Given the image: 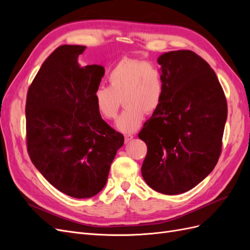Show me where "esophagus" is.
I'll return each mask as SVG.
<instances>
[{
  "label": "esophagus",
  "instance_id": "34e87169",
  "mask_svg": "<svg viewBox=\"0 0 250 250\" xmlns=\"http://www.w3.org/2000/svg\"><path fill=\"white\" fill-rule=\"evenodd\" d=\"M133 139V134H125V143H129Z\"/></svg>",
  "mask_w": 250,
  "mask_h": 250
}]
</instances>
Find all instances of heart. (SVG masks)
I'll use <instances>...</instances> for the list:
<instances>
[{
  "mask_svg": "<svg viewBox=\"0 0 250 250\" xmlns=\"http://www.w3.org/2000/svg\"><path fill=\"white\" fill-rule=\"evenodd\" d=\"M107 79L109 86H97L93 99L98 112L107 120L117 118L123 100L126 108L116 122L121 132L135 131L146 113H152L161 106L165 81L160 67L154 63L124 58L110 70Z\"/></svg>",
  "mask_w": 250,
  "mask_h": 250,
  "instance_id": "b5f03b06",
  "label": "heart"
}]
</instances>
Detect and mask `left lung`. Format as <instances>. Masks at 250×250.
Wrapping results in <instances>:
<instances>
[{"mask_svg": "<svg viewBox=\"0 0 250 250\" xmlns=\"http://www.w3.org/2000/svg\"><path fill=\"white\" fill-rule=\"evenodd\" d=\"M157 62L165 93L139 133L147 145L141 170L154 191L176 195L197 186L215 168L228 103L215 72L193 51L165 53Z\"/></svg>", "mask_w": 250, "mask_h": 250, "instance_id": "1", "label": "left lung"}]
</instances>
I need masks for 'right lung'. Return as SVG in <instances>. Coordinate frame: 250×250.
Here are the masks:
<instances>
[{"instance_id":"right-lung-1","label":"right lung","mask_w":250,"mask_h":250,"mask_svg":"<svg viewBox=\"0 0 250 250\" xmlns=\"http://www.w3.org/2000/svg\"><path fill=\"white\" fill-rule=\"evenodd\" d=\"M84 46L63 44L44 60L26 101L30 160L57 190L90 198L107 181L124 137L98 112L93 95L104 76L102 65L81 66Z\"/></svg>"}]
</instances>
